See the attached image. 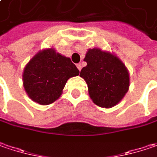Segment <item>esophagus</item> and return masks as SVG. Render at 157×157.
Returning <instances> with one entry per match:
<instances>
[{
	"mask_svg": "<svg viewBox=\"0 0 157 157\" xmlns=\"http://www.w3.org/2000/svg\"><path fill=\"white\" fill-rule=\"evenodd\" d=\"M77 67H78V69L79 71H81V68H82L81 63H78V64H77Z\"/></svg>",
	"mask_w": 157,
	"mask_h": 157,
	"instance_id": "1",
	"label": "esophagus"
}]
</instances>
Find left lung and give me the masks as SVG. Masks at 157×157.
Segmentation results:
<instances>
[{"instance_id":"1","label":"left lung","mask_w":157,"mask_h":157,"mask_svg":"<svg viewBox=\"0 0 157 157\" xmlns=\"http://www.w3.org/2000/svg\"><path fill=\"white\" fill-rule=\"evenodd\" d=\"M84 61L87 64L79 76L87 84L94 103L106 109L119 103L130 86L129 71L124 63L113 53L98 48H89Z\"/></svg>"}]
</instances>
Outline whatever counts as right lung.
Masks as SVG:
<instances>
[{
  "label": "right lung",
  "mask_w": 157,
  "mask_h": 157,
  "mask_svg": "<svg viewBox=\"0 0 157 157\" xmlns=\"http://www.w3.org/2000/svg\"><path fill=\"white\" fill-rule=\"evenodd\" d=\"M79 74L69 57L45 48L39 51L25 65L23 86L28 96L40 105H48L61 96L67 80Z\"/></svg>",
  "instance_id": "obj_1"
}]
</instances>
